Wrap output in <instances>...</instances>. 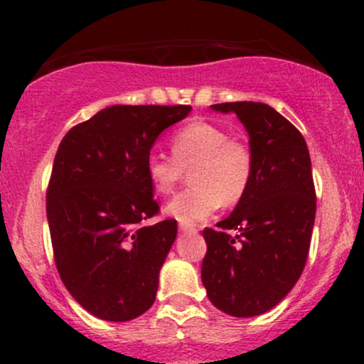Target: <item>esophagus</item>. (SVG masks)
<instances>
[{
    "mask_svg": "<svg viewBox=\"0 0 364 364\" xmlns=\"http://www.w3.org/2000/svg\"><path fill=\"white\" fill-rule=\"evenodd\" d=\"M179 229H181L183 232H196V231H198V229H196L195 225H191V224H179Z\"/></svg>",
    "mask_w": 364,
    "mask_h": 364,
    "instance_id": "esophagus-1",
    "label": "esophagus"
}]
</instances>
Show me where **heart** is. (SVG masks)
I'll return each mask as SVG.
<instances>
[{"label": "heart", "instance_id": "1", "mask_svg": "<svg viewBox=\"0 0 364 364\" xmlns=\"http://www.w3.org/2000/svg\"><path fill=\"white\" fill-rule=\"evenodd\" d=\"M173 157L150 152L145 173L154 190L169 195L190 173L191 186L174 196L164 212L181 224L210 217L220 203L235 205L248 191L253 176L252 150L207 121H193L171 139Z\"/></svg>", "mask_w": 364, "mask_h": 364}]
</instances>
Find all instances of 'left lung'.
<instances>
[{
    "instance_id": "left-lung-1",
    "label": "left lung",
    "mask_w": 364,
    "mask_h": 364,
    "mask_svg": "<svg viewBox=\"0 0 364 364\" xmlns=\"http://www.w3.org/2000/svg\"><path fill=\"white\" fill-rule=\"evenodd\" d=\"M250 136L253 176L231 215L205 229L202 282L215 308L237 318L272 310L301 275L315 224L311 159L303 135L269 104L224 102ZM229 228L237 232L227 235Z\"/></svg>"
}]
</instances>
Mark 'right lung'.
I'll return each instance as SVG.
<instances>
[{"instance_id": "right-lung-1", "label": "right lung", "mask_w": 364, "mask_h": 364, "mask_svg": "<svg viewBox=\"0 0 364 364\" xmlns=\"http://www.w3.org/2000/svg\"><path fill=\"white\" fill-rule=\"evenodd\" d=\"M191 106H109L70 129L46 196L58 272L94 316L128 321L156 301L159 272L178 235L159 212L145 161L157 136Z\"/></svg>"}]
</instances>
